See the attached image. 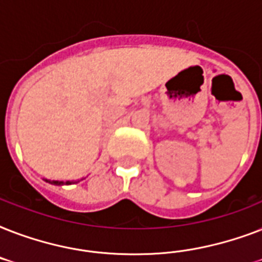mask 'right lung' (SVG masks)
I'll use <instances>...</instances> for the list:
<instances>
[{"label":"right lung","mask_w":262,"mask_h":262,"mask_svg":"<svg viewBox=\"0 0 262 262\" xmlns=\"http://www.w3.org/2000/svg\"><path fill=\"white\" fill-rule=\"evenodd\" d=\"M47 182H50V183H53V185H63V182H58V181H47ZM67 183V185H71V181H68V182H65Z\"/></svg>","instance_id":"add662e5"}]
</instances>
